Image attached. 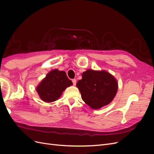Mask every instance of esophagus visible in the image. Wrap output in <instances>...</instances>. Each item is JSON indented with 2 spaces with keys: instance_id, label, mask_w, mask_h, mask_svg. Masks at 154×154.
Returning <instances> with one entry per match:
<instances>
[{
  "instance_id": "obj_1",
  "label": "esophagus",
  "mask_w": 154,
  "mask_h": 154,
  "mask_svg": "<svg viewBox=\"0 0 154 154\" xmlns=\"http://www.w3.org/2000/svg\"><path fill=\"white\" fill-rule=\"evenodd\" d=\"M72 82L73 85H75L76 84V80H75V79H73V80H72Z\"/></svg>"
}]
</instances>
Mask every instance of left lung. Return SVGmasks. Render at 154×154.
Masks as SVG:
<instances>
[{"label": "left lung", "mask_w": 154, "mask_h": 154, "mask_svg": "<svg viewBox=\"0 0 154 154\" xmlns=\"http://www.w3.org/2000/svg\"><path fill=\"white\" fill-rule=\"evenodd\" d=\"M76 86L82 98L92 109H97L109 104L118 91V83L112 75L105 71L88 69L82 74Z\"/></svg>", "instance_id": "1"}]
</instances>
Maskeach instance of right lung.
I'll use <instances>...</instances> for the list:
<instances>
[{"mask_svg":"<svg viewBox=\"0 0 154 154\" xmlns=\"http://www.w3.org/2000/svg\"><path fill=\"white\" fill-rule=\"evenodd\" d=\"M72 85L64 71L54 69L49 72L36 88L40 98L45 102L58 100L66 87Z\"/></svg>","mask_w":154,"mask_h":154,"instance_id":"add662e5","label":"right lung"}]
</instances>
